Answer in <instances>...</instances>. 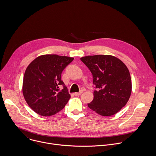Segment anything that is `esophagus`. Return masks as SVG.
<instances>
[{
	"label": "esophagus",
	"instance_id": "obj_1",
	"mask_svg": "<svg viewBox=\"0 0 156 156\" xmlns=\"http://www.w3.org/2000/svg\"><path fill=\"white\" fill-rule=\"evenodd\" d=\"M83 91H80V92H78V93H74V95L75 96H79V95H80V94H81L82 93H83Z\"/></svg>",
	"mask_w": 156,
	"mask_h": 156
}]
</instances>
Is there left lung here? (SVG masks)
Returning <instances> with one entry per match:
<instances>
[{"mask_svg":"<svg viewBox=\"0 0 156 156\" xmlns=\"http://www.w3.org/2000/svg\"><path fill=\"white\" fill-rule=\"evenodd\" d=\"M93 75L96 86L93 101L88 107L102 116L117 113L129 100L131 80L126 66L115 57L108 55L81 57Z\"/></svg>","mask_w":156,"mask_h":156,"instance_id":"1","label":"left lung"}]
</instances>
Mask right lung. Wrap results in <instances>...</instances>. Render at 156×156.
<instances>
[{
    "instance_id": "obj_1",
    "label": "right lung",
    "mask_w": 156,
    "mask_h": 156,
    "mask_svg": "<svg viewBox=\"0 0 156 156\" xmlns=\"http://www.w3.org/2000/svg\"><path fill=\"white\" fill-rule=\"evenodd\" d=\"M73 57L48 54L35 58L25 71L23 94L28 105L42 116H51L60 111L70 95L61 80L62 72ZM63 87L62 90L59 87Z\"/></svg>"
}]
</instances>
